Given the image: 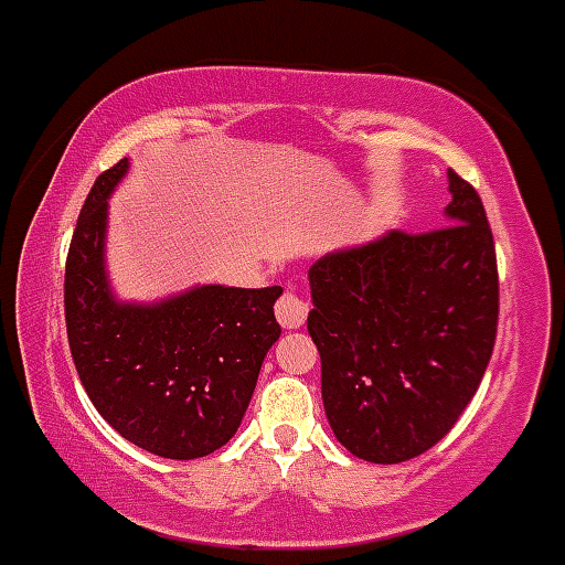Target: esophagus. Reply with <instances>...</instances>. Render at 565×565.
Wrapping results in <instances>:
<instances>
[{
  "label": "esophagus",
  "mask_w": 565,
  "mask_h": 565,
  "mask_svg": "<svg viewBox=\"0 0 565 565\" xmlns=\"http://www.w3.org/2000/svg\"><path fill=\"white\" fill-rule=\"evenodd\" d=\"M308 306L300 300L295 292H284L276 302V319L284 330H297V327L306 324Z\"/></svg>",
  "instance_id": "1"
}]
</instances>
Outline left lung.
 Returning a JSON list of instances; mask_svg holds the SVG:
<instances>
[{
	"label": "left lung",
	"instance_id": "8db88e82",
	"mask_svg": "<svg viewBox=\"0 0 565 565\" xmlns=\"http://www.w3.org/2000/svg\"><path fill=\"white\" fill-rule=\"evenodd\" d=\"M448 225L392 231L316 259L308 332L321 399L356 458L399 463L445 437L486 375L499 324V270L480 195L448 171Z\"/></svg>",
	"mask_w": 565,
	"mask_h": 565
}]
</instances>
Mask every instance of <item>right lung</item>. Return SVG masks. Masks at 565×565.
I'll list each match as a JSON object with an SVG mask.
<instances>
[{"label":"right lung","mask_w":565,"mask_h":565,"mask_svg":"<svg viewBox=\"0 0 565 565\" xmlns=\"http://www.w3.org/2000/svg\"><path fill=\"white\" fill-rule=\"evenodd\" d=\"M128 158L96 179L74 227L64 278L66 334L93 407L128 443L190 461L238 431L281 327V287L203 284L158 302H122L107 278L109 195Z\"/></svg>","instance_id":"obj_1"}]
</instances>
